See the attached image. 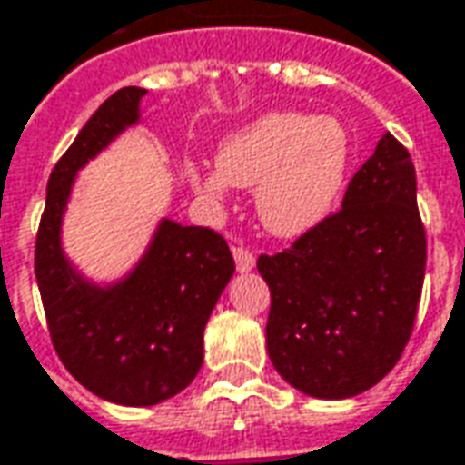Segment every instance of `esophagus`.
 I'll list each match as a JSON object with an SVG mask.
<instances>
[{
  "mask_svg": "<svg viewBox=\"0 0 465 465\" xmlns=\"http://www.w3.org/2000/svg\"><path fill=\"white\" fill-rule=\"evenodd\" d=\"M232 258H235V265H238L240 273H248V271H252V265H255V255L248 248H242V245L232 248Z\"/></svg>",
  "mask_w": 465,
  "mask_h": 465,
  "instance_id": "1",
  "label": "esophagus"
}]
</instances>
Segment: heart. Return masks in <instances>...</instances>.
<instances>
[{
	"instance_id": "obj_1",
	"label": "heart",
	"mask_w": 465,
	"mask_h": 465,
	"mask_svg": "<svg viewBox=\"0 0 465 465\" xmlns=\"http://www.w3.org/2000/svg\"><path fill=\"white\" fill-rule=\"evenodd\" d=\"M351 164V136L334 116L273 111L217 146V172L192 169L207 200L223 202L227 184L258 187V217L281 238H299L331 214Z\"/></svg>"
}]
</instances>
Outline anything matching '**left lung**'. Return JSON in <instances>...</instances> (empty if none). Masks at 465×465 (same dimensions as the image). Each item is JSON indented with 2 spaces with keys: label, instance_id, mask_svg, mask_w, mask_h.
<instances>
[{
  "label": "left lung",
  "instance_id": "obj_1",
  "mask_svg": "<svg viewBox=\"0 0 465 465\" xmlns=\"http://www.w3.org/2000/svg\"><path fill=\"white\" fill-rule=\"evenodd\" d=\"M415 166L390 131L351 177L341 210L258 271L271 288L268 357L301 392L354 398L408 344L425 278Z\"/></svg>",
  "mask_w": 465,
  "mask_h": 465
}]
</instances>
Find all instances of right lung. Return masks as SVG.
Masks as SVG:
<instances>
[{
  "mask_svg": "<svg viewBox=\"0 0 465 465\" xmlns=\"http://www.w3.org/2000/svg\"><path fill=\"white\" fill-rule=\"evenodd\" d=\"M143 88L105 98L47 182L35 240V275L57 357L85 390L146 408L174 398L202 367L204 324L232 278L225 238L210 227L162 220L146 255L116 286H93L67 263L60 223L80 166L139 121Z\"/></svg>",
  "mask_w": 465,
  "mask_h": 465,
  "instance_id": "obj_1",
  "label": "right lung"
}]
</instances>
